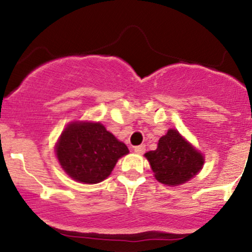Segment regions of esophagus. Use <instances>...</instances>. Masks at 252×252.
<instances>
[{
	"mask_svg": "<svg viewBox=\"0 0 252 252\" xmlns=\"http://www.w3.org/2000/svg\"><path fill=\"white\" fill-rule=\"evenodd\" d=\"M134 150L135 153H137V154H143V153L146 152V146H144V144H141V146L135 147Z\"/></svg>",
	"mask_w": 252,
	"mask_h": 252,
	"instance_id": "1",
	"label": "esophagus"
}]
</instances>
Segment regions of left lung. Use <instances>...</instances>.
I'll return each instance as SVG.
<instances>
[{"label":"left lung","mask_w":252,"mask_h":252,"mask_svg":"<svg viewBox=\"0 0 252 252\" xmlns=\"http://www.w3.org/2000/svg\"><path fill=\"white\" fill-rule=\"evenodd\" d=\"M144 156L156 180L168 186H178L190 180L202 168L205 161L201 153L175 129H169L158 140L156 150H150Z\"/></svg>","instance_id":"obj_1"}]
</instances>
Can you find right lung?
Listing matches in <instances>:
<instances>
[{
  "instance_id": "add662e5",
  "label": "right lung",
  "mask_w": 252,
  "mask_h": 252,
  "mask_svg": "<svg viewBox=\"0 0 252 252\" xmlns=\"http://www.w3.org/2000/svg\"><path fill=\"white\" fill-rule=\"evenodd\" d=\"M129 153L100 123L72 122L63 129L56 146L62 168L84 184H98L111 174L118 158Z\"/></svg>"
}]
</instances>
